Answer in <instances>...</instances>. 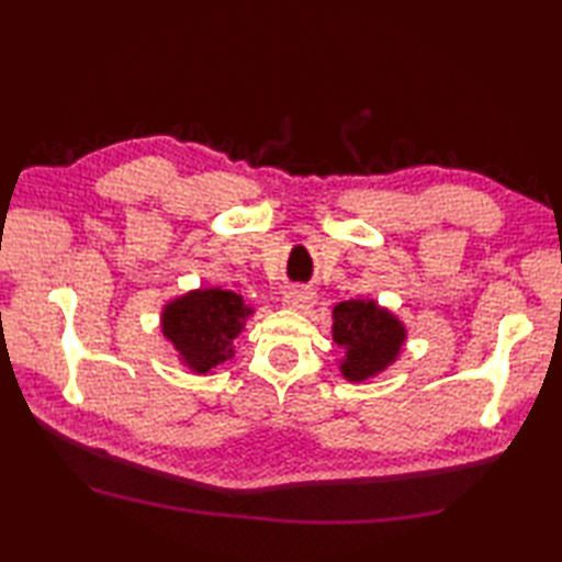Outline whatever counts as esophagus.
<instances>
[{"instance_id":"34e87169","label":"esophagus","mask_w":562,"mask_h":562,"mask_svg":"<svg viewBox=\"0 0 562 562\" xmlns=\"http://www.w3.org/2000/svg\"><path fill=\"white\" fill-rule=\"evenodd\" d=\"M282 304L294 312H306L308 306L314 304V290L308 288H290L282 294Z\"/></svg>"}]
</instances>
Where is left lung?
Returning <instances> with one entry per match:
<instances>
[{
  "label": "left lung",
  "instance_id": "left-lung-1",
  "mask_svg": "<svg viewBox=\"0 0 562 562\" xmlns=\"http://www.w3.org/2000/svg\"><path fill=\"white\" fill-rule=\"evenodd\" d=\"M408 330L396 314L374 300H348L333 306V340L345 350L340 374L362 384L398 360Z\"/></svg>",
  "mask_w": 562,
  "mask_h": 562
}]
</instances>
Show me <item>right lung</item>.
<instances>
[{
  "label": "right lung",
  "mask_w": 562,
  "mask_h": 562,
  "mask_svg": "<svg viewBox=\"0 0 562 562\" xmlns=\"http://www.w3.org/2000/svg\"><path fill=\"white\" fill-rule=\"evenodd\" d=\"M254 306L222 288H200L176 296L161 312V333L190 372L210 374L234 357V340Z\"/></svg>",
  "instance_id": "obj_1"
}]
</instances>
